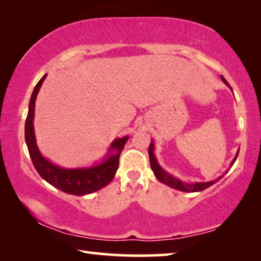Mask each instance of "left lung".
Segmentation results:
<instances>
[{"mask_svg":"<svg viewBox=\"0 0 261 261\" xmlns=\"http://www.w3.org/2000/svg\"><path fill=\"white\" fill-rule=\"evenodd\" d=\"M221 79H222V81L229 86V84H228L226 79H224V77L221 76ZM229 87H230V86H229ZM153 148H154V146H153V143L151 141V145H149V147H148V155H149V163H151V168H152V170L154 171V175H155V177L159 180H160V182L167 184L168 187L180 190V191H184V192H196V191H202V190L207 189L208 187H211V185H213L215 183V180H212V182H207V183L188 184V183H183L182 180H179V179H176L171 175L167 174L166 171L163 170L160 166H159L156 159H155V156H154ZM238 152H240V151H238ZM237 155H238V153L236 154L235 159L232 160L231 166L233 165V162L236 161Z\"/></svg>","mask_w":261,"mask_h":261,"instance_id":"obj_1","label":"left lung"}]
</instances>
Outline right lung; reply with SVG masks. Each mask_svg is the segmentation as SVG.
<instances>
[{"mask_svg":"<svg viewBox=\"0 0 261 261\" xmlns=\"http://www.w3.org/2000/svg\"><path fill=\"white\" fill-rule=\"evenodd\" d=\"M45 78L46 74L34 87L29 105L28 117H26L25 122V140L33 166L43 179L65 193L74 194V196H84V194L98 191V190L110 183V180L114 178L118 168V163H120V155L129 137H123V138L115 140L109 148V151L114 149L115 153L101 165L92 168H86V169L85 168H83V169H63V168L57 167L46 160L39 152L37 144H35L33 130L35 99H37L39 88L41 87V84L45 81Z\"/></svg>","mask_w":261,"mask_h":261,"instance_id":"right-lung-1","label":"right lung"}]
</instances>
